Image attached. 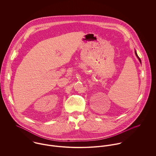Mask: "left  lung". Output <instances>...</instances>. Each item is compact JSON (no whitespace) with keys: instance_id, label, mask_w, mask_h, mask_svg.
Wrapping results in <instances>:
<instances>
[{"instance_id":"left-lung-1","label":"left lung","mask_w":156,"mask_h":156,"mask_svg":"<svg viewBox=\"0 0 156 156\" xmlns=\"http://www.w3.org/2000/svg\"><path fill=\"white\" fill-rule=\"evenodd\" d=\"M135 54H136V56H137V58H138V59H139V62L141 63V60H140V59L139 58V57L138 56V55H137V53H136V51L135 50Z\"/></svg>"}]
</instances>
